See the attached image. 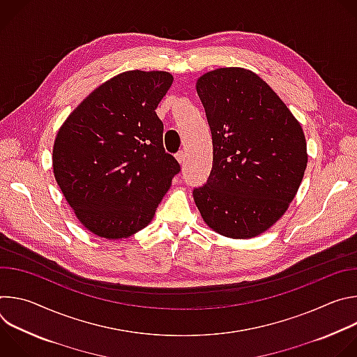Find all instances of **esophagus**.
Segmentation results:
<instances>
[{
  "mask_svg": "<svg viewBox=\"0 0 357 357\" xmlns=\"http://www.w3.org/2000/svg\"><path fill=\"white\" fill-rule=\"evenodd\" d=\"M175 157H176V160H178V162H179V164H183V162H185V160H186L185 151H179Z\"/></svg>",
  "mask_w": 357,
  "mask_h": 357,
  "instance_id": "esophagus-1",
  "label": "esophagus"
}]
</instances>
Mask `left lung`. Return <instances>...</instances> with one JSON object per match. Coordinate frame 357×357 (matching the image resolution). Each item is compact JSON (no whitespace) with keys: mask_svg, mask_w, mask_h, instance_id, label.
Instances as JSON below:
<instances>
[{"mask_svg":"<svg viewBox=\"0 0 357 357\" xmlns=\"http://www.w3.org/2000/svg\"><path fill=\"white\" fill-rule=\"evenodd\" d=\"M213 141V167L193 189L209 227L231 238L256 237L288 209L307 168L301 124L256 73L222 68L196 83Z\"/></svg>","mask_w":357,"mask_h":357,"instance_id":"obj_1","label":"left lung"}]
</instances>
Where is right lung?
Segmentation results:
<instances>
[{"label":"right lung","mask_w":357,"mask_h":357,"mask_svg":"<svg viewBox=\"0 0 357 357\" xmlns=\"http://www.w3.org/2000/svg\"><path fill=\"white\" fill-rule=\"evenodd\" d=\"M174 77L130 70L98 86L61 127L54 174L80 223L105 238L144 229L181 165L155 113Z\"/></svg>","instance_id":"add662e5"}]
</instances>
